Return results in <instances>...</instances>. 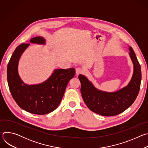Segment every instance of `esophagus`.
Listing matches in <instances>:
<instances>
[{
    "label": "esophagus",
    "instance_id": "34e87169",
    "mask_svg": "<svg viewBox=\"0 0 148 148\" xmlns=\"http://www.w3.org/2000/svg\"><path fill=\"white\" fill-rule=\"evenodd\" d=\"M83 73V70L82 69H81V68H77L76 69H75V74H76V75H79V74H81V73Z\"/></svg>",
    "mask_w": 148,
    "mask_h": 148
}]
</instances>
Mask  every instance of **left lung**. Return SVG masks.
<instances>
[{
  "label": "left lung",
  "mask_w": 148,
  "mask_h": 148,
  "mask_svg": "<svg viewBox=\"0 0 148 148\" xmlns=\"http://www.w3.org/2000/svg\"><path fill=\"white\" fill-rule=\"evenodd\" d=\"M129 50L134 66L133 74L128 85L119 90L107 92L99 90L86 75H78L82 97L92 112L105 116L116 115L129 108L136 99L140 86L141 68L134 51L130 46Z\"/></svg>",
  "instance_id": "obj_1"
}]
</instances>
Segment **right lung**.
<instances>
[{
  "label": "right lung",
  "mask_w": 148,
  "mask_h": 148,
  "mask_svg": "<svg viewBox=\"0 0 148 148\" xmlns=\"http://www.w3.org/2000/svg\"><path fill=\"white\" fill-rule=\"evenodd\" d=\"M29 43L46 45L42 37L31 38ZM30 43L22 44L13 52L7 68L8 82L11 94L18 106L34 114L45 115L55 110L61 101L67 85L75 75V69H55L45 81L28 85L21 79L18 72L20 58Z\"/></svg>",
  "instance_id": "add662e5"
}]
</instances>
